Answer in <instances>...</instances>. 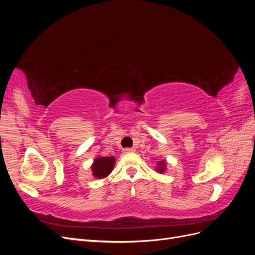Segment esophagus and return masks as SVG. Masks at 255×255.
I'll list each match as a JSON object with an SVG mask.
<instances>
[{"instance_id": "obj_1", "label": "esophagus", "mask_w": 255, "mask_h": 255, "mask_svg": "<svg viewBox=\"0 0 255 255\" xmlns=\"http://www.w3.org/2000/svg\"><path fill=\"white\" fill-rule=\"evenodd\" d=\"M133 152H135L134 148H126V149H123V153H133Z\"/></svg>"}]
</instances>
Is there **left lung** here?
<instances>
[{"instance_id": "left-lung-1", "label": "left lung", "mask_w": 255, "mask_h": 255, "mask_svg": "<svg viewBox=\"0 0 255 255\" xmlns=\"http://www.w3.org/2000/svg\"><path fill=\"white\" fill-rule=\"evenodd\" d=\"M166 170V161L165 160H160L157 163L156 167V171L159 173H163Z\"/></svg>"}]
</instances>
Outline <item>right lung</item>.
Masks as SVG:
<instances>
[{
	"label": "right lung",
	"instance_id": "right-lung-1",
	"mask_svg": "<svg viewBox=\"0 0 255 255\" xmlns=\"http://www.w3.org/2000/svg\"><path fill=\"white\" fill-rule=\"evenodd\" d=\"M116 163V159L113 156H107V157H97L94 160V164L91 165V170L92 174L97 179H103L109 175L114 169Z\"/></svg>",
	"mask_w": 255,
	"mask_h": 255
}]
</instances>
